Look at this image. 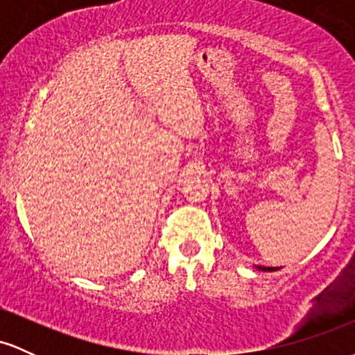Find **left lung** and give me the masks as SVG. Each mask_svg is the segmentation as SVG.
Segmentation results:
<instances>
[{"label": "left lung", "instance_id": "1", "mask_svg": "<svg viewBox=\"0 0 355 355\" xmlns=\"http://www.w3.org/2000/svg\"><path fill=\"white\" fill-rule=\"evenodd\" d=\"M259 270H267V272H274V270H277L275 267H260L259 266Z\"/></svg>", "mask_w": 355, "mask_h": 355}]
</instances>
